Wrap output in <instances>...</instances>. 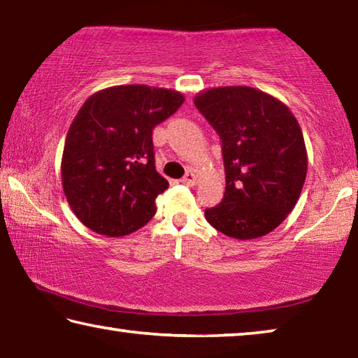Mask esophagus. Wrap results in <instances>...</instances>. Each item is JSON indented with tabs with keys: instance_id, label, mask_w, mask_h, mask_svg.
Instances as JSON below:
<instances>
[{
	"instance_id": "esophagus-1",
	"label": "esophagus",
	"mask_w": 358,
	"mask_h": 358,
	"mask_svg": "<svg viewBox=\"0 0 358 358\" xmlns=\"http://www.w3.org/2000/svg\"><path fill=\"white\" fill-rule=\"evenodd\" d=\"M181 181H183V183H185V185H187V186H194V185L197 183V177H196V173L187 172V173L185 175V177H183V180H181Z\"/></svg>"
}]
</instances>
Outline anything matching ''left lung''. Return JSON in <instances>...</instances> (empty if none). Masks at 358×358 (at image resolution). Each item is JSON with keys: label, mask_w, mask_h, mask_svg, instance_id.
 Returning <instances> with one entry per match:
<instances>
[{"label": "left lung", "mask_w": 358, "mask_h": 358, "mask_svg": "<svg viewBox=\"0 0 358 358\" xmlns=\"http://www.w3.org/2000/svg\"><path fill=\"white\" fill-rule=\"evenodd\" d=\"M194 104L221 137L226 192L205 217L238 240L259 238L286 220L308 171L299 121L286 104L251 87L199 93Z\"/></svg>", "instance_id": "obj_1"}]
</instances>
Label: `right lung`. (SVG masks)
<instances>
[{"mask_svg": "<svg viewBox=\"0 0 358 358\" xmlns=\"http://www.w3.org/2000/svg\"><path fill=\"white\" fill-rule=\"evenodd\" d=\"M185 102L147 85H120L85 101L66 136L62 180L72 211L107 237L136 232L156 213L169 187L156 172L153 129Z\"/></svg>", "mask_w": 358, "mask_h": 358, "instance_id": "obj_1", "label": "right lung"}]
</instances>
